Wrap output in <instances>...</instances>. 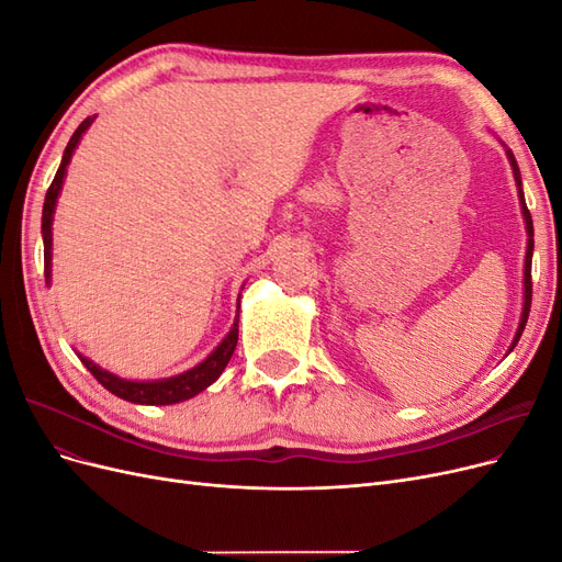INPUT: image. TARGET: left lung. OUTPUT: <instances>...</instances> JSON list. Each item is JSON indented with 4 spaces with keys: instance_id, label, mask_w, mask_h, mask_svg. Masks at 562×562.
I'll return each mask as SVG.
<instances>
[{
    "instance_id": "1",
    "label": "left lung",
    "mask_w": 562,
    "mask_h": 562,
    "mask_svg": "<svg viewBox=\"0 0 562 562\" xmlns=\"http://www.w3.org/2000/svg\"><path fill=\"white\" fill-rule=\"evenodd\" d=\"M508 161H512V166H514V178H516L520 203H522L525 227H527V236H530V239H527V252H525V304H522L520 328H518L516 339H514V345H512V349H514L518 345L522 330H525V323H527V316H530V304H532V250H535V239H532V236H535V229H532V215H530V211H527V206H525V196H522V187H520V171H518V164H516V157H514L512 149H508Z\"/></svg>"
}]
</instances>
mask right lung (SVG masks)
<instances>
[{"mask_svg":"<svg viewBox=\"0 0 562 562\" xmlns=\"http://www.w3.org/2000/svg\"><path fill=\"white\" fill-rule=\"evenodd\" d=\"M93 124V119H83L79 124V128L72 133L70 143H67L65 151H63V161L58 166V173L50 182L46 199H44V211H42V234H44V277L46 281L50 279V220H54V209H56V199L60 194V187H63V178H65V168L72 159V151L81 138V133L87 131ZM239 321V316H236ZM236 339H239V323H234L229 335L220 342V347L209 356L206 361L199 363L196 368L182 372L178 378L171 380H159V382H131V380H122L112 375V372L98 368L95 363L81 359L83 366L89 368L91 375L103 384L108 391H112L114 396L131 401V403H143V405H171V403H180L196 396L199 391H203L206 386H211L220 375H223V370L227 368L232 353L236 349Z\"/></svg>","mask_w":562,"mask_h":562,"instance_id":"add662e5","label":"right lung"}]
</instances>
